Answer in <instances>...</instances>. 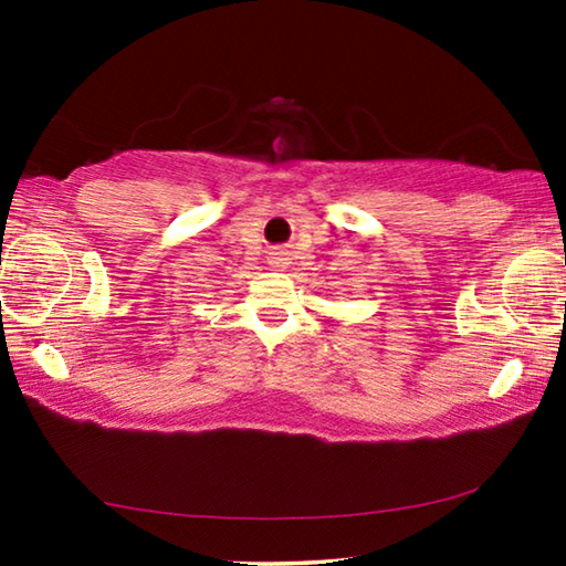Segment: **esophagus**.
Segmentation results:
<instances>
[{
	"label": "esophagus",
	"instance_id": "1",
	"mask_svg": "<svg viewBox=\"0 0 566 566\" xmlns=\"http://www.w3.org/2000/svg\"><path fill=\"white\" fill-rule=\"evenodd\" d=\"M270 265H273V268L289 265V258H285V252H273V258H270Z\"/></svg>",
	"mask_w": 566,
	"mask_h": 566
}]
</instances>
